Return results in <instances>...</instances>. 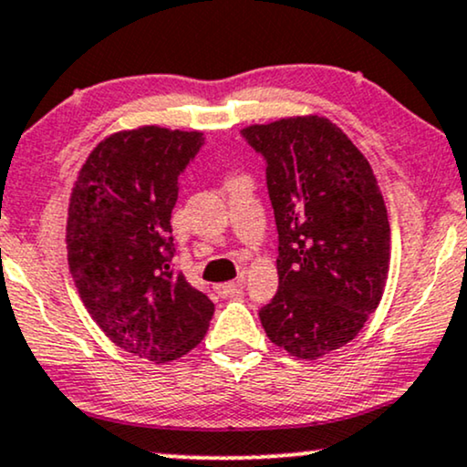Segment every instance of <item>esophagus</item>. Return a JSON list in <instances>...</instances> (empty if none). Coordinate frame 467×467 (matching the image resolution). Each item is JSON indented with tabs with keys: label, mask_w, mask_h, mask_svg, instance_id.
Returning <instances> with one entry per match:
<instances>
[{
	"label": "esophagus",
	"mask_w": 467,
	"mask_h": 467,
	"mask_svg": "<svg viewBox=\"0 0 467 467\" xmlns=\"http://www.w3.org/2000/svg\"><path fill=\"white\" fill-rule=\"evenodd\" d=\"M244 285H245V274H241L239 280L226 282V285H217L215 291H217V295H220V297H233V295L244 291Z\"/></svg>",
	"instance_id": "esophagus-1"
}]
</instances>
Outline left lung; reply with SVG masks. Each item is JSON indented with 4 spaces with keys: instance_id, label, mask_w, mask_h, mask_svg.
<instances>
[{
    "instance_id": "obj_1",
    "label": "left lung",
    "mask_w": 467,
    "mask_h": 467,
    "mask_svg": "<svg viewBox=\"0 0 467 467\" xmlns=\"http://www.w3.org/2000/svg\"><path fill=\"white\" fill-rule=\"evenodd\" d=\"M267 161L277 226V293L258 317L288 356L317 359L351 342L390 269V222L368 159L327 118L245 127Z\"/></svg>"
}]
</instances>
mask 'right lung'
Instances as JSON below:
<instances>
[{"mask_svg":"<svg viewBox=\"0 0 467 467\" xmlns=\"http://www.w3.org/2000/svg\"><path fill=\"white\" fill-rule=\"evenodd\" d=\"M202 144L200 131L157 125L111 133L70 193L67 250L81 302L114 345L155 364L198 347L215 310L170 269L179 174Z\"/></svg>","mask_w":467,"mask_h":467,"instance_id":"add662e5","label":"right lung"}]
</instances>
